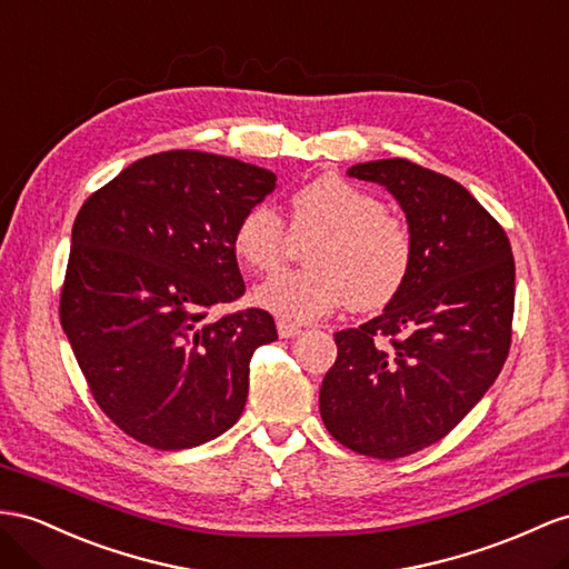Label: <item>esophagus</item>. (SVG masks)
Here are the masks:
<instances>
[{
    "mask_svg": "<svg viewBox=\"0 0 569 569\" xmlns=\"http://www.w3.org/2000/svg\"><path fill=\"white\" fill-rule=\"evenodd\" d=\"M276 329H279V337L281 339H293V337H298V333L302 331L296 322H288V319H283V317L276 319Z\"/></svg>",
    "mask_w": 569,
    "mask_h": 569,
    "instance_id": "esophagus-1",
    "label": "esophagus"
}]
</instances>
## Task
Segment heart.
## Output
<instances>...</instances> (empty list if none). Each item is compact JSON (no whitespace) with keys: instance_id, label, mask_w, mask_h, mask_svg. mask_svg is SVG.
Here are the masks:
<instances>
[{"instance_id":"obj_1","label":"heart","mask_w":569,"mask_h":569,"mask_svg":"<svg viewBox=\"0 0 569 569\" xmlns=\"http://www.w3.org/2000/svg\"><path fill=\"white\" fill-rule=\"evenodd\" d=\"M290 228L317 236L305 261L308 269L276 273L254 293L257 305L288 322H310L331 310H382L399 296L413 267L409 223L385 211L380 197L325 172L290 197ZM232 254L242 269L269 273L283 261L288 230L267 203L247 209L232 230Z\"/></svg>"}]
</instances>
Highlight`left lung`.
<instances>
[{
    "label": "left lung",
    "mask_w": 569,
    "mask_h": 569,
    "mask_svg": "<svg viewBox=\"0 0 569 569\" xmlns=\"http://www.w3.org/2000/svg\"><path fill=\"white\" fill-rule=\"evenodd\" d=\"M399 201L413 267L380 317L333 333L319 389L337 442L375 459L426 449L459 426L500 375L515 315V257L502 226L445 174L406 158L348 168Z\"/></svg>",
    "instance_id": "obj_1"
}]
</instances>
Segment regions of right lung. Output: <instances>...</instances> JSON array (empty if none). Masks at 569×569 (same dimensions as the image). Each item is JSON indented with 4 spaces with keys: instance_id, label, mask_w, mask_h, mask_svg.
<instances>
[{
    "instance_id": "1",
    "label": "right lung",
    "mask_w": 569,
    "mask_h": 569,
    "mask_svg": "<svg viewBox=\"0 0 569 569\" xmlns=\"http://www.w3.org/2000/svg\"><path fill=\"white\" fill-rule=\"evenodd\" d=\"M273 187L236 158L163 151L83 201L60 322L96 403L141 445L189 449L242 416L252 353L279 333L267 310H209L244 293L232 230Z\"/></svg>"
}]
</instances>
